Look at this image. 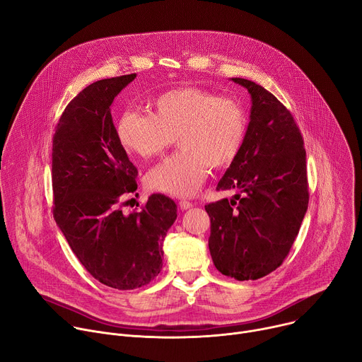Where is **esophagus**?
Masks as SVG:
<instances>
[{
  "label": "esophagus",
  "instance_id": "1",
  "mask_svg": "<svg viewBox=\"0 0 362 362\" xmlns=\"http://www.w3.org/2000/svg\"><path fill=\"white\" fill-rule=\"evenodd\" d=\"M192 204L190 201H186V199H182V201H179V206H180V209H183V211H186V209H190L192 208Z\"/></svg>",
  "mask_w": 362,
  "mask_h": 362
}]
</instances>
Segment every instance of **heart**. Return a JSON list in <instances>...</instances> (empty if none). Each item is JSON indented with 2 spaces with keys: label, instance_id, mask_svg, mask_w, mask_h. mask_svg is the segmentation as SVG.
<instances>
[{
  "label": "heart",
  "instance_id": "b5f03b06",
  "mask_svg": "<svg viewBox=\"0 0 362 362\" xmlns=\"http://www.w3.org/2000/svg\"><path fill=\"white\" fill-rule=\"evenodd\" d=\"M151 113L127 110L119 116L116 135L122 147L141 158L176 154L153 167L150 189L177 198L192 197L205 182L209 167L235 161L247 135V113L235 99L201 87H179L161 93L150 103Z\"/></svg>",
  "mask_w": 362,
  "mask_h": 362
}]
</instances>
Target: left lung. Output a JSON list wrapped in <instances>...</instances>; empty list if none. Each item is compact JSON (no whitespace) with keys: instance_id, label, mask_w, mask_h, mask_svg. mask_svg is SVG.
<instances>
[{"instance_id":"8db88e82","label":"left lung","mask_w":362,"mask_h":362,"mask_svg":"<svg viewBox=\"0 0 362 362\" xmlns=\"http://www.w3.org/2000/svg\"><path fill=\"white\" fill-rule=\"evenodd\" d=\"M231 80L252 95L250 122L242 151L216 186L238 194L205 205L208 246L223 275L249 281L275 271L290 253L308 206L307 165L291 112L262 86Z\"/></svg>"}]
</instances>
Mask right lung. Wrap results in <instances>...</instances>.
<instances>
[{
	"label": "right lung",
	"instance_id": "right-lung-1",
	"mask_svg": "<svg viewBox=\"0 0 362 362\" xmlns=\"http://www.w3.org/2000/svg\"><path fill=\"white\" fill-rule=\"evenodd\" d=\"M135 77L87 86L62 112L52 139L54 218L86 271L116 290L144 286L160 274L164 237L177 216L175 201L161 194L122 212L138 170L117 139L110 106Z\"/></svg>",
	"mask_w": 362,
	"mask_h": 362
}]
</instances>
